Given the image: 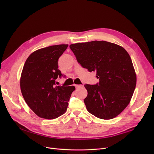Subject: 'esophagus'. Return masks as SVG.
Masks as SVG:
<instances>
[{"instance_id": "34e87169", "label": "esophagus", "mask_w": 154, "mask_h": 154, "mask_svg": "<svg viewBox=\"0 0 154 154\" xmlns=\"http://www.w3.org/2000/svg\"><path fill=\"white\" fill-rule=\"evenodd\" d=\"M74 85H75V87L77 88H80V87H81L82 86V85H77V84H75Z\"/></svg>"}]
</instances>
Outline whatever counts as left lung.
<instances>
[{
    "mask_svg": "<svg viewBox=\"0 0 154 154\" xmlns=\"http://www.w3.org/2000/svg\"><path fill=\"white\" fill-rule=\"evenodd\" d=\"M77 62L89 72H95L99 84H85L84 103L88 112L101 119L119 116L129 104L137 82L130 55L124 48L106 41L70 45Z\"/></svg>",
    "mask_w": 154,
    "mask_h": 154,
    "instance_id": "obj_1",
    "label": "left lung"
}]
</instances>
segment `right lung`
I'll use <instances>...</instances> for the list:
<instances>
[{
  "label": "right lung",
  "instance_id": "add662e5",
  "mask_svg": "<svg viewBox=\"0 0 154 154\" xmlns=\"http://www.w3.org/2000/svg\"><path fill=\"white\" fill-rule=\"evenodd\" d=\"M68 44L52 45L32 52L24 64L20 79L23 97L40 118L56 119L66 113L74 86H56L62 74L58 59Z\"/></svg>",
  "mask_w": 154,
  "mask_h": 154
}]
</instances>
